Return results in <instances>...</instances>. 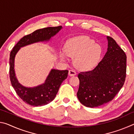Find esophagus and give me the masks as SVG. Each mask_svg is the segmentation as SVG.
<instances>
[{
    "label": "esophagus",
    "instance_id": "esophagus-1",
    "mask_svg": "<svg viewBox=\"0 0 134 134\" xmlns=\"http://www.w3.org/2000/svg\"><path fill=\"white\" fill-rule=\"evenodd\" d=\"M76 74V72L73 70H70L69 71V75L70 76H74Z\"/></svg>",
    "mask_w": 134,
    "mask_h": 134
}]
</instances>
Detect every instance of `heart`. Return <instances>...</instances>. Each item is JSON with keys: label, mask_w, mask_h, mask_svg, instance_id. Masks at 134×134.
<instances>
[{"label": "heart", "mask_w": 134, "mask_h": 134, "mask_svg": "<svg viewBox=\"0 0 134 134\" xmlns=\"http://www.w3.org/2000/svg\"><path fill=\"white\" fill-rule=\"evenodd\" d=\"M64 53L67 56L74 57V64L78 69L89 70L98 62L102 53L99 44L88 37L80 36L69 40L65 44ZM61 58L65 60L64 54H61Z\"/></svg>", "instance_id": "1"}]
</instances>
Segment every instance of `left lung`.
Instances as JSON below:
<instances>
[{
	"mask_svg": "<svg viewBox=\"0 0 134 134\" xmlns=\"http://www.w3.org/2000/svg\"><path fill=\"white\" fill-rule=\"evenodd\" d=\"M107 40V52L102 60L91 71L78 74L77 96L86 107H98L112 100L125 80L126 54L112 38Z\"/></svg>",
	"mask_w": 134,
	"mask_h": 134,
	"instance_id": "obj_1",
	"label": "left lung"
}]
</instances>
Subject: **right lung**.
Wrapping results in <instances>:
<instances>
[{
	"label": "right lung",
	"instance_id": "obj_1",
	"mask_svg": "<svg viewBox=\"0 0 134 134\" xmlns=\"http://www.w3.org/2000/svg\"><path fill=\"white\" fill-rule=\"evenodd\" d=\"M63 27H48L36 30L24 36L13 47L10 54L9 75L11 84L17 94L26 103L33 106H41L55 99L61 85L68 76V70L51 69L44 83L35 87H28L18 80L15 71V58L21 47L39 42L49 41Z\"/></svg>",
	"mask_w": 134,
	"mask_h": 134
}]
</instances>
